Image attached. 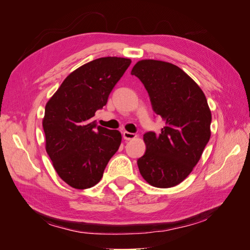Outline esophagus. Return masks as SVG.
I'll use <instances>...</instances> for the list:
<instances>
[{
  "label": "esophagus",
  "mask_w": 250,
  "mask_h": 250,
  "mask_svg": "<svg viewBox=\"0 0 250 250\" xmlns=\"http://www.w3.org/2000/svg\"><path fill=\"white\" fill-rule=\"evenodd\" d=\"M123 138H124V140H126V141H130V140H133V139L137 138V135H135L134 133H131V132L124 131V132H123Z\"/></svg>",
  "instance_id": "34e87169"
}]
</instances>
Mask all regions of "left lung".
<instances>
[{
    "label": "left lung",
    "instance_id": "8db88e82",
    "mask_svg": "<svg viewBox=\"0 0 250 250\" xmlns=\"http://www.w3.org/2000/svg\"><path fill=\"white\" fill-rule=\"evenodd\" d=\"M131 74L145 86L152 109L166 126L160 133L144 134L146 152L138 160L141 175L156 188L185 180L210 138L211 113L201 88L177 65L145 59Z\"/></svg>",
    "mask_w": 250,
    "mask_h": 250
}]
</instances>
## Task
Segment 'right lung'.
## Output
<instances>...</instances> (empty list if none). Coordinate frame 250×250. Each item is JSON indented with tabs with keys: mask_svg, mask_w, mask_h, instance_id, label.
<instances>
[{
	"mask_svg": "<svg viewBox=\"0 0 250 250\" xmlns=\"http://www.w3.org/2000/svg\"><path fill=\"white\" fill-rule=\"evenodd\" d=\"M122 57H102L83 64L67 76L48 101L42 127L46 150L64 183L88 188L103 176L122 141L118 130L98 126L94 116L130 65Z\"/></svg>",
	"mask_w": 250,
	"mask_h": 250,
	"instance_id": "right-lung-1",
	"label": "right lung"
}]
</instances>
